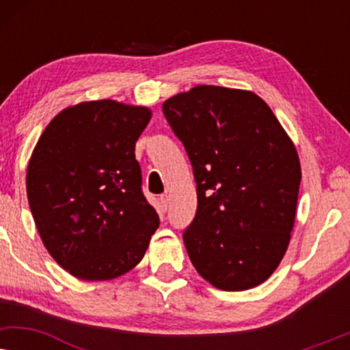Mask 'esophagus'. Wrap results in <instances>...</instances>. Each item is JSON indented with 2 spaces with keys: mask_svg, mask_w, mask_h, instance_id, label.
Returning <instances> with one entry per match:
<instances>
[{
  "mask_svg": "<svg viewBox=\"0 0 350 350\" xmlns=\"http://www.w3.org/2000/svg\"><path fill=\"white\" fill-rule=\"evenodd\" d=\"M159 207H161L162 212H165L167 207H169V196H167V194L161 196V198H159Z\"/></svg>",
  "mask_w": 350,
  "mask_h": 350,
  "instance_id": "esophagus-1",
  "label": "esophagus"
}]
</instances>
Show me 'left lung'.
<instances>
[{
  "instance_id": "left-lung-1",
  "label": "left lung",
  "mask_w": 350,
  "mask_h": 350,
  "mask_svg": "<svg viewBox=\"0 0 350 350\" xmlns=\"http://www.w3.org/2000/svg\"><path fill=\"white\" fill-rule=\"evenodd\" d=\"M198 185L183 232L196 271L215 288L242 291L280 265L295 224L298 152L265 100L250 90L196 85L162 105Z\"/></svg>"
}]
</instances>
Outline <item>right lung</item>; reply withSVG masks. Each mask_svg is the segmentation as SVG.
Here are the masks:
<instances>
[{
  "mask_svg": "<svg viewBox=\"0 0 350 350\" xmlns=\"http://www.w3.org/2000/svg\"><path fill=\"white\" fill-rule=\"evenodd\" d=\"M151 109L94 100L47 124L27 169L36 229L57 265L81 280H111L133 269L159 228L142 193L135 143Z\"/></svg>",
  "mask_w": 350,
  "mask_h": 350,
  "instance_id": "obj_1",
  "label": "right lung"
}]
</instances>
